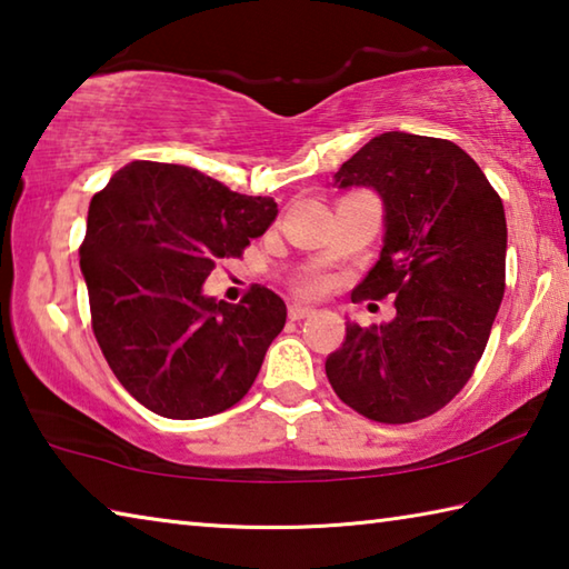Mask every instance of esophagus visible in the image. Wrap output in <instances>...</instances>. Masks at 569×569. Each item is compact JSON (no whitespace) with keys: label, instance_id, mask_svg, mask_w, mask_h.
<instances>
[{"label":"esophagus","instance_id":"esophagus-1","mask_svg":"<svg viewBox=\"0 0 569 569\" xmlns=\"http://www.w3.org/2000/svg\"><path fill=\"white\" fill-rule=\"evenodd\" d=\"M313 311H316V308H311V306L291 303V306H288V319H291V321H301V319H306V316H311Z\"/></svg>","mask_w":569,"mask_h":569}]
</instances>
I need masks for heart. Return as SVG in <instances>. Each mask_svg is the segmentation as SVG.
Listing matches in <instances>:
<instances>
[{
  "mask_svg": "<svg viewBox=\"0 0 569 569\" xmlns=\"http://www.w3.org/2000/svg\"><path fill=\"white\" fill-rule=\"evenodd\" d=\"M306 291H319V283H308Z\"/></svg>",
  "mask_w": 569,
  "mask_h": 569,
  "instance_id": "b5f03b06",
  "label": "heart"
}]
</instances>
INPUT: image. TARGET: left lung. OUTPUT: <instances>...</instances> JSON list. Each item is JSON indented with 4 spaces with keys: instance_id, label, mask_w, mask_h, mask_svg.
Here are the masks:
<instances>
[{
    "instance_id": "8db88e82",
    "label": "left lung",
    "mask_w": 569,
    "mask_h": 569,
    "mask_svg": "<svg viewBox=\"0 0 569 569\" xmlns=\"http://www.w3.org/2000/svg\"><path fill=\"white\" fill-rule=\"evenodd\" d=\"M333 178L383 200L381 256L351 298L397 296V316L371 329L346 323L326 377L366 419H427L471 379L502 303V198L455 142L409 132L369 140Z\"/></svg>"
}]
</instances>
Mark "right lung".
Masks as SVG:
<instances>
[{
	"label": "right lung",
	"instance_id": "add662e5",
	"mask_svg": "<svg viewBox=\"0 0 569 569\" xmlns=\"http://www.w3.org/2000/svg\"><path fill=\"white\" fill-rule=\"evenodd\" d=\"M278 216L186 166L134 160L94 192L80 268L92 331L118 381L166 419H203L246 397L286 303L253 283L240 303L203 293Z\"/></svg>",
	"mask_w": 569,
	"mask_h": 569
}]
</instances>
